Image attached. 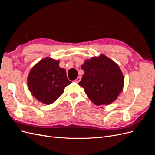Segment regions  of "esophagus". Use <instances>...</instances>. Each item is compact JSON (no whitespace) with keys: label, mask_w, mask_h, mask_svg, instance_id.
Here are the masks:
<instances>
[{"label":"esophagus","mask_w":155,"mask_h":155,"mask_svg":"<svg viewBox=\"0 0 155 155\" xmlns=\"http://www.w3.org/2000/svg\"><path fill=\"white\" fill-rule=\"evenodd\" d=\"M81 79V76H78V77L77 78V79H75L74 81L76 82V83H79V81H80Z\"/></svg>","instance_id":"1"}]
</instances>
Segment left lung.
I'll use <instances>...</instances> for the list:
<instances>
[{
    "label": "left lung",
    "mask_w": 155,
    "mask_h": 155,
    "mask_svg": "<svg viewBox=\"0 0 155 155\" xmlns=\"http://www.w3.org/2000/svg\"><path fill=\"white\" fill-rule=\"evenodd\" d=\"M81 68L84 74L78 84L96 105L112 104L123 91V73L118 64L106 55L86 59Z\"/></svg>",
    "instance_id": "8db88e82"
}]
</instances>
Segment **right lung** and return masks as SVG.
<instances>
[{"mask_svg": "<svg viewBox=\"0 0 155 155\" xmlns=\"http://www.w3.org/2000/svg\"><path fill=\"white\" fill-rule=\"evenodd\" d=\"M59 60L45 58L32 67L28 76V90L44 104H53L72 83L67 78L65 69L59 67Z\"/></svg>", "mask_w": 155, "mask_h": 155, "instance_id": "right-lung-1", "label": "right lung"}]
</instances>
